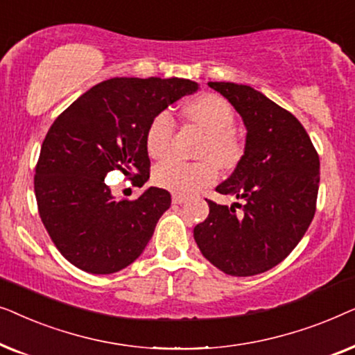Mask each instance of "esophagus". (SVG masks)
<instances>
[{"label":"esophagus","mask_w":355,"mask_h":355,"mask_svg":"<svg viewBox=\"0 0 355 355\" xmlns=\"http://www.w3.org/2000/svg\"><path fill=\"white\" fill-rule=\"evenodd\" d=\"M187 200L186 196H182V193H173V203H176V205H181Z\"/></svg>","instance_id":"34e87169"}]
</instances>
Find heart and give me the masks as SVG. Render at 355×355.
I'll use <instances>...</instances> for the list:
<instances>
[{
  "label": "heart",
  "mask_w": 355,
  "mask_h": 355,
  "mask_svg": "<svg viewBox=\"0 0 355 355\" xmlns=\"http://www.w3.org/2000/svg\"><path fill=\"white\" fill-rule=\"evenodd\" d=\"M184 111L187 119L207 134L198 152L203 159L193 163L176 158L168 159L155 168L153 182L176 193H193L216 181L218 164L231 169L239 163L242 144L234 134V110L221 96L200 95L189 101ZM174 132L176 121L168 111L155 116L145 132V148L150 157L155 159L166 158L171 152Z\"/></svg>",
  "instance_id": "heart-1"
}]
</instances>
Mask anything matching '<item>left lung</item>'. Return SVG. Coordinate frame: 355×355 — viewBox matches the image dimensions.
<instances>
[{
  "mask_svg": "<svg viewBox=\"0 0 355 355\" xmlns=\"http://www.w3.org/2000/svg\"><path fill=\"white\" fill-rule=\"evenodd\" d=\"M208 85L230 100L245 124L244 155L216 187L244 203L208 200L210 213L193 227V239L223 273L254 276L281 263L309 230L317 210L320 158L299 119L263 94L232 82Z\"/></svg>",
  "mask_w": 355,
  "mask_h": 355,
  "instance_id": "left-lung-1",
  "label": "left lung"
}]
</instances>
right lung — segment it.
I'll list each match as a JSON object with an SVG mask.
<instances>
[{"label": "right lung", "instance_id": "add662e5", "mask_svg": "<svg viewBox=\"0 0 355 355\" xmlns=\"http://www.w3.org/2000/svg\"><path fill=\"white\" fill-rule=\"evenodd\" d=\"M196 90L197 82L178 77H114L92 87L51 124L33 189L53 244L77 268L116 273L152 239L171 205L169 192L150 187L135 200H116L105 178L119 169L144 186L150 178L145 148L150 121Z\"/></svg>", "mask_w": 355, "mask_h": 355}]
</instances>
